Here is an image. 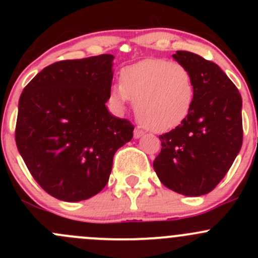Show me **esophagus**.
I'll return each instance as SVG.
<instances>
[{"instance_id": "1", "label": "esophagus", "mask_w": 258, "mask_h": 258, "mask_svg": "<svg viewBox=\"0 0 258 258\" xmlns=\"http://www.w3.org/2000/svg\"><path fill=\"white\" fill-rule=\"evenodd\" d=\"M144 135H145V132L144 131H141V130H139V128H136V130H135V131H134V137H135V139H141V137L142 136H144Z\"/></svg>"}]
</instances>
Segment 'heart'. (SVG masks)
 Masks as SVG:
<instances>
[{
  "label": "heart",
  "mask_w": 258,
  "mask_h": 258,
  "mask_svg": "<svg viewBox=\"0 0 258 258\" xmlns=\"http://www.w3.org/2000/svg\"><path fill=\"white\" fill-rule=\"evenodd\" d=\"M121 82L111 86V101L117 107L134 101L137 118L150 131L175 128L191 111L195 83L178 62L160 58L137 62L122 70Z\"/></svg>",
  "instance_id": "heart-1"
}]
</instances>
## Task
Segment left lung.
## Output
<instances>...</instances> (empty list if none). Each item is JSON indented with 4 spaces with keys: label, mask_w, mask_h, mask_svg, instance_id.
Returning <instances> with one entry per match:
<instances>
[{
    "label": "left lung",
    "mask_w": 258,
    "mask_h": 258,
    "mask_svg": "<svg viewBox=\"0 0 258 258\" xmlns=\"http://www.w3.org/2000/svg\"><path fill=\"white\" fill-rule=\"evenodd\" d=\"M191 74L195 98L188 116L161 135L153 168L167 188L196 197L225 177L242 146V98L237 87L213 62L187 51L172 54Z\"/></svg>",
    "instance_id": "8db88e82"
}]
</instances>
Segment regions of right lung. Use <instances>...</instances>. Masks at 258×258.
I'll use <instances>...</instances> for the list:
<instances>
[{
	"label": "right lung",
	"instance_id": "obj_1",
	"mask_svg": "<svg viewBox=\"0 0 258 258\" xmlns=\"http://www.w3.org/2000/svg\"><path fill=\"white\" fill-rule=\"evenodd\" d=\"M112 54L45 67L18 102L16 145L47 194L79 202L102 191L113 156L134 137V124L108 112Z\"/></svg>",
	"mask_w": 258,
	"mask_h": 258
}]
</instances>
